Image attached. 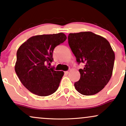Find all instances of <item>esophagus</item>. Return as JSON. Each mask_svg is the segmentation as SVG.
<instances>
[{
  "label": "esophagus",
  "instance_id": "34e87169",
  "mask_svg": "<svg viewBox=\"0 0 126 126\" xmlns=\"http://www.w3.org/2000/svg\"><path fill=\"white\" fill-rule=\"evenodd\" d=\"M65 74H69V73H70V71H67L65 72Z\"/></svg>",
  "mask_w": 126,
  "mask_h": 126
}]
</instances>
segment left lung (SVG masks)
<instances>
[{"label":"left lung","instance_id":"1","mask_svg":"<svg viewBox=\"0 0 126 126\" xmlns=\"http://www.w3.org/2000/svg\"><path fill=\"white\" fill-rule=\"evenodd\" d=\"M69 46L79 63L80 79L74 83L76 89L83 95H94L108 84L112 74L115 54L107 39L90 32L70 33Z\"/></svg>","mask_w":126,"mask_h":126}]
</instances>
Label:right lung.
Listing matches in <instances>:
<instances>
[{
    "instance_id": "1",
    "label": "right lung",
    "mask_w": 126,
    "mask_h": 126,
    "mask_svg": "<svg viewBox=\"0 0 126 126\" xmlns=\"http://www.w3.org/2000/svg\"><path fill=\"white\" fill-rule=\"evenodd\" d=\"M67 36L63 32L31 37L16 52L15 70L22 84L30 92L40 96L55 92L63 71L49 68L53 61V49L63 43Z\"/></svg>"
}]
</instances>
